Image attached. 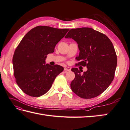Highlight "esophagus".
<instances>
[{
  "instance_id": "esophagus-1",
  "label": "esophagus",
  "mask_w": 130,
  "mask_h": 130,
  "mask_svg": "<svg viewBox=\"0 0 130 130\" xmlns=\"http://www.w3.org/2000/svg\"><path fill=\"white\" fill-rule=\"evenodd\" d=\"M64 70L65 71V72H67V71H71V68L69 67H67V66H64Z\"/></svg>"
}]
</instances>
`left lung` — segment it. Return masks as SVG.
Instances as JSON below:
<instances>
[{
	"instance_id": "8db88e82",
	"label": "left lung",
	"mask_w": 130,
	"mask_h": 130,
	"mask_svg": "<svg viewBox=\"0 0 130 130\" xmlns=\"http://www.w3.org/2000/svg\"><path fill=\"white\" fill-rule=\"evenodd\" d=\"M66 38L77 42L79 50L76 65L86 66L83 73L77 68H72L75 74L71 83L72 90L82 99H89L103 93L113 80L117 58L113 44L105 34L91 28L72 29Z\"/></svg>"
}]
</instances>
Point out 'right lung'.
Instances as JSON below:
<instances>
[{
    "label": "right lung",
    "mask_w": 130,
    "mask_h": 130,
    "mask_svg": "<svg viewBox=\"0 0 130 130\" xmlns=\"http://www.w3.org/2000/svg\"><path fill=\"white\" fill-rule=\"evenodd\" d=\"M70 30L37 26L25 34L14 52V75L22 91L31 97L44 94L64 70L59 65L45 64L47 54Z\"/></svg>",
    "instance_id": "right-lung-1"
}]
</instances>
